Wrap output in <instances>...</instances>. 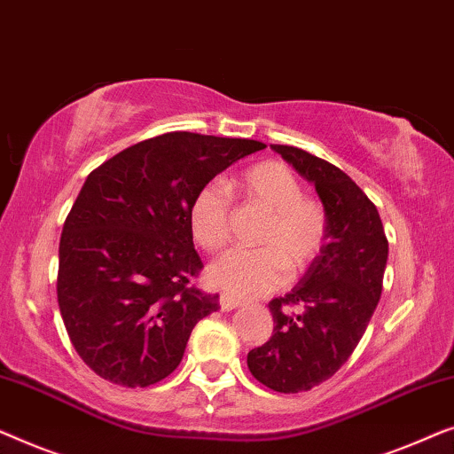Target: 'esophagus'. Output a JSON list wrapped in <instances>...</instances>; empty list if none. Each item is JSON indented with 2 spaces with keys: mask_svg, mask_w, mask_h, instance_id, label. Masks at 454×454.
I'll return each instance as SVG.
<instances>
[{
  "mask_svg": "<svg viewBox=\"0 0 454 454\" xmlns=\"http://www.w3.org/2000/svg\"><path fill=\"white\" fill-rule=\"evenodd\" d=\"M239 306H242L239 300H234V298H230V296H220V309L224 310V312L239 309Z\"/></svg>",
  "mask_w": 454,
  "mask_h": 454,
  "instance_id": "obj_1",
  "label": "esophagus"
}]
</instances>
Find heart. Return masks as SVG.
<instances>
[{
    "label": "heart",
    "instance_id": "1",
    "mask_svg": "<svg viewBox=\"0 0 454 454\" xmlns=\"http://www.w3.org/2000/svg\"><path fill=\"white\" fill-rule=\"evenodd\" d=\"M248 203L263 207L270 218L261 228L257 251H230L207 267L212 288L234 300H253L270 294L286 279V267L302 273L315 263L327 240V215L317 201L304 197L302 184L288 166L259 162L230 183ZM191 234L203 251L226 247L230 200L218 184L197 191L189 207Z\"/></svg>",
    "mask_w": 454,
    "mask_h": 454
}]
</instances>
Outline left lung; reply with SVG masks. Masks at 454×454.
I'll list each match as a JSON object with an SVG mask.
<instances>
[{"mask_svg": "<svg viewBox=\"0 0 454 454\" xmlns=\"http://www.w3.org/2000/svg\"><path fill=\"white\" fill-rule=\"evenodd\" d=\"M271 150L315 184L327 240L300 282L270 302L273 333L247 364L261 385L300 393L331 379L360 343L380 300L388 242L379 209L346 172L294 145Z\"/></svg>", "mask_w": 454, "mask_h": 454, "instance_id": "8db88e82", "label": "left lung"}]
</instances>
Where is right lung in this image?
<instances>
[{
    "instance_id": "obj_1",
    "label": "right lung",
    "mask_w": 454,
    "mask_h": 454,
    "mask_svg": "<svg viewBox=\"0 0 454 454\" xmlns=\"http://www.w3.org/2000/svg\"><path fill=\"white\" fill-rule=\"evenodd\" d=\"M265 144L172 131L88 175L59 240L57 300L75 352L105 380L150 387L181 364L220 309L189 286L203 267L189 207L197 191Z\"/></svg>"
}]
</instances>
